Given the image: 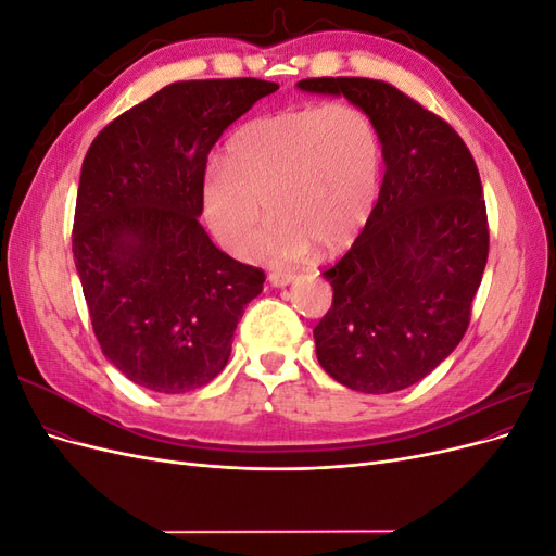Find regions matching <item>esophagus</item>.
Returning <instances> with one entry per match:
<instances>
[{
    "mask_svg": "<svg viewBox=\"0 0 556 556\" xmlns=\"http://www.w3.org/2000/svg\"><path fill=\"white\" fill-rule=\"evenodd\" d=\"M292 280H294V274H290V271L268 274V282H271V288H288Z\"/></svg>",
    "mask_w": 556,
    "mask_h": 556,
    "instance_id": "34e87169",
    "label": "esophagus"
}]
</instances>
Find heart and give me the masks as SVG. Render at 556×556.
<instances>
[{
	"label": "heart",
	"mask_w": 556,
	"mask_h": 556,
	"mask_svg": "<svg viewBox=\"0 0 556 556\" xmlns=\"http://www.w3.org/2000/svg\"><path fill=\"white\" fill-rule=\"evenodd\" d=\"M380 139L371 117L352 104L299 106L245 123L225 162L201 178L206 220L223 245L245 255L264 207L274 225L260 255L274 264L336 250L357 237L374 208Z\"/></svg>",
	"instance_id": "1"
}]
</instances>
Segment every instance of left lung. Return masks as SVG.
<instances>
[{
    "label": "left lung",
    "instance_id": "left-lung-1",
    "mask_svg": "<svg viewBox=\"0 0 556 556\" xmlns=\"http://www.w3.org/2000/svg\"><path fill=\"white\" fill-rule=\"evenodd\" d=\"M296 88L362 109L384 160L362 233L323 274L333 304L313 329L317 362L355 392L406 390L468 327L490 252L478 166L457 131L390 83L341 76Z\"/></svg>",
    "mask_w": 556,
    "mask_h": 556
}]
</instances>
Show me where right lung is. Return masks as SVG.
<instances>
[{
  "instance_id": "obj_1",
  "label": "right lung",
  "mask_w": 556,
  "mask_h": 556,
  "mask_svg": "<svg viewBox=\"0 0 556 556\" xmlns=\"http://www.w3.org/2000/svg\"><path fill=\"white\" fill-rule=\"evenodd\" d=\"M276 83L180 80L117 115L80 166L74 262L104 357L146 390L180 394L227 366L264 271L199 225L201 178L223 131Z\"/></svg>"
}]
</instances>
